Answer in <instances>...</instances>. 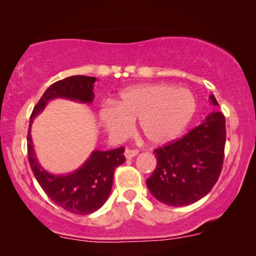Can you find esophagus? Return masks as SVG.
<instances>
[{"instance_id": "obj_1", "label": "esophagus", "mask_w": 256, "mask_h": 256, "mask_svg": "<svg viewBox=\"0 0 256 256\" xmlns=\"http://www.w3.org/2000/svg\"><path fill=\"white\" fill-rule=\"evenodd\" d=\"M138 155V150H136V149H126V152H124V157L127 160H130V158H132V157H135Z\"/></svg>"}]
</instances>
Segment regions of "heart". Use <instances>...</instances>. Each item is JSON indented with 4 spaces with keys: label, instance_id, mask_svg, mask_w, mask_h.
Here are the masks:
<instances>
[{
    "label": "heart",
    "instance_id": "obj_1",
    "mask_svg": "<svg viewBox=\"0 0 256 256\" xmlns=\"http://www.w3.org/2000/svg\"><path fill=\"white\" fill-rule=\"evenodd\" d=\"M196 98L190 90L168 84H144L120 92L114 104L98 110V121L112 138L120 141L129 135L138 118L146 141L162 146L177 138L196 113Z\"/></svg>",
    "mask_w": 256,
    "mask_h": 256
}]
</instances>
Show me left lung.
I'll return each mask as SVG.
<instances>
[{
  "mask_svg": "<svg viewBox=\"0 0 256 256\" xmlns=\"http://www.w3.org/2000/svg\"><path fill=\"white\" fill-rule=\"evenodd\" d=\"M208 101L218 107L216 98ZM226 141L225 116L212 112L183 138L156 149V169L146 180L150 194L169 206H186L212 190L222 172Z\"/></svg>",
  "mask_w": 256,
  "mask_h": 256,
  "instance_id": "1",
  "label": "left lung"
}]
</instances>
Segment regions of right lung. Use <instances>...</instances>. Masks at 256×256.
<instances>
[{"label":"right lung","mask_w":256,"mask_h":256,"mask_svg":"<svg viewBox=\"0 0 256 256\" xmlns=\"http://www.w3.org/2000/svg\"><path fill=\"white\" fill-rule=\"evenodd\" d=\"M96 80L94 76H72L52 84L34 108L28 132V158L34 176L52 202L76 214H90L106 202L113 185L115 168L126 160L124 149L93 150L76 170L54 174L45 170L38 162L31 138V126L51 100L66 99L79 104H92L93 85Z\"/></svg>","instance_id":"1"}]
</instances>
